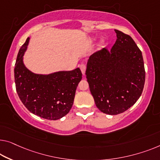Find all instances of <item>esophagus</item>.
Listing matches in <instances>:
<instances>
[{"label": "esophagus", "instance_id": "obj_1", "mask_svg": "<svg viewBox=\"0 0 160 160\" xmlns=\"http://www.w3.org/2000/svg\"><path fill=\"white\" fill-rule=\"evenodd\" d=\"M80 70L81 72H82V74L83 75L85 74V70H86V66H85L84 64H81L80 65Z\"/></svg>", "mask_w": 160, "mask_h": 160}]
</instances>
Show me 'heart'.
I'll return each instance as SVG.
<instances>
[{
  "mask_svg": "<svg viewBox=\"0 0 160 160\" xmlns=\"http://www.w3.org/2000/svg\"><path fill=\"white\" fill-rule=\"evenodd\" d=\"M104 44H105V41L104 40H101V42H100V44H99V45H100V47H103V46H104Z\"/></svg>",
  "mask_w": 160,
  "mask_h": 160,
  "instance_id": "obj_1",
  "label": "heart"
}]
</instances>
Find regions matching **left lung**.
<instances>
[{
  "mask_svg": "<svg viewBox=\"0 0 160 160\" xmlns=\"http://www.w3.org/2000/svg\"><path fill=\"white\" fill-rule=\"evenodd\" d=\"M116 41L88 59L86 78L97 108L117 115L131 108L141 96L145 82L142 52L130 36L115 29Z\"/></svg>",
  "mask_w": 160,
  "mask_h": 160,
  "instance_id": "1",
  "label": "left lung"
}]
</instances>
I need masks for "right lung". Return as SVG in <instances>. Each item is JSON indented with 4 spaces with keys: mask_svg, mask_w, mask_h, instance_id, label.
<instances>
[{
    "mask_svg": "<svg viewBox=\"0 0 160 160\" xmlns=\"http://www.w3.org/2000/svg\"><path fill=\"white\" fill-rule=\"evenodd\" d=\"M30 38L19 49L14 68L19 98L31 113L48 120H57L72 108L78 83L82 79L79 68L49 74L32 72L23 62Z\"/></svg>",
    "mask_w": 160,
    "mask_h": 160,
    "instance_id": "1",
    "label": "right lung"
}]
</instances>
